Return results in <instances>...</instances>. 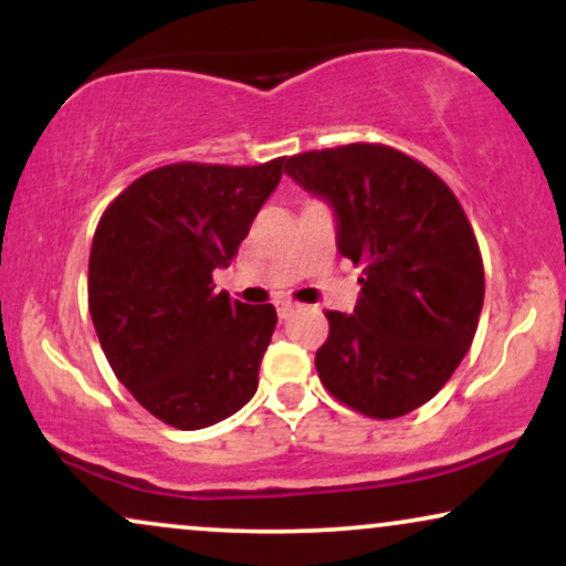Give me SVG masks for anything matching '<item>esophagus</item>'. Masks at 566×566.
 <instances>
[{"label": "esophagus", "instance_id": "esophagus-1", "mask_svg": "<svg viewBox=\"0 0 566 566\" xmlns=\"http://www.w3.org/2000/svg\"><path fill=\"white\" fill-rule=\"evenodd\" d=\"M295 308H297V303H292V301H276V314L282 316V319H287V316H290Z\"/></svg>", "mask_w": 566, "mask_h": 566}]
</instances>
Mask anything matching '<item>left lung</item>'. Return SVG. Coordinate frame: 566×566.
I'll use <instances>...</instances> for the list:
<instances>
[{
  "instance_id": "1",
  "label": "left lung",
  "mask_w": 566,
  "mask_h": 566,
  "mask_svg": "<svg viewBox=\"0 0 566 566\" xmlns=\"http://www.w3.org/2000/svg\"><path fill=\"white\" fill-rule=\"evenodd\" d=\"M284 172L329 199L337 250L361 265L354 314L324 311L322 386L375 420L423 407L469 354L484 303L482 252L458 197L382 143L295 154Z\"/></svg>"
}]
</instances>
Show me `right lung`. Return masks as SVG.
<instances>
[{"instance_id": "add662e5", "label": "right lung", "mask_w": 566, "mask_h": 566, "mask_svg": "<svg viewBox=\"0 0 566 566\" xmlns=\"http://www.w3.org/2000/svg\"><path fill=\"white\" fill-rule=\"evenodd\" d=\"M284 170L175 161L140 175L101 216L87 305L122 386L161 423L197 431L242 409L276 327L271 303L216 292Z\"/></svg>"}]
</instances>
